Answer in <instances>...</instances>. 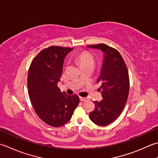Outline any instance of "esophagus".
I'll use <instances>...</instances> for the list:
<instances>
[{"label": "esophagus", "instance_id": "34e87169", "mask_svg": "<svg viewBox=\"0 0 158 158\" xmlns=\"http://www.w3.org/2000/svg\"><path fill=\"white\" fill-rule=\"evenodd\" d=\"M80 100L82 101V102H85V101L89 100V98H85V97H80Z\"/></svg>", "mask_w": 158, "mask_h": 158}]
</instances>
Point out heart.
Returning <instances> with one entry per match:
<instances>
[{
	"label": "heart",
	"mask_w": 158,
	"mask_h": 158,
	"mask_svg": "<svg viewBox=\"0 0 158 158\" xmlns=\"http://www.w3.org/2000/svg\"><path fill=\"white\" fill-rule=\"evenodd\" d=\"M76 60L82 67L85 65L93 66L94 65V58L92 54L87 51H83V52L77 54Z\"/></svg>",
	"instance_id": "1"
}]
</instances>
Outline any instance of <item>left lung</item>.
<instances>
[{
    "instance_id": "1",
    "label": "left lung",
    "mask_w": 158,
    "mask_h": 158,
    "mask_svg": "<svg viewBox=\"0 0 158 158\" xmlns=\"http://www.w3.org/2000/svg\"><path fill=\"white\" fill-rule=\"evenodd\" d=\"M87 47L101 50L104 54L101 74L97 81L102 84L103 99L94 102L95 107L89 117L95 124L106 126L117 119L126 104L130 91L128 70L123 57L114 48L104 44Z\"/></svg>"
}]
</instances>
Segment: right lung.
Wrapping results in <instances>:
<instances>
[{
	"label": "right lung",
	"mask_w": 158,
	"mask_h": 158,
	"mask_svg": "<svg viewBox=\"0 0 158 158\" xmlns=\"http://www.w3.org/2000/svg\"><path fill=\"white\" fill-rule=\"evenodd\" d=\"M72 48L50 46L32 60L27 85L31 104L44 123L59 127L66 124L78 105V95H67L57 86L63 72L64 59Z\"/></svg>",
	"instance_id": "right-lung-1"
}]
</instances>
